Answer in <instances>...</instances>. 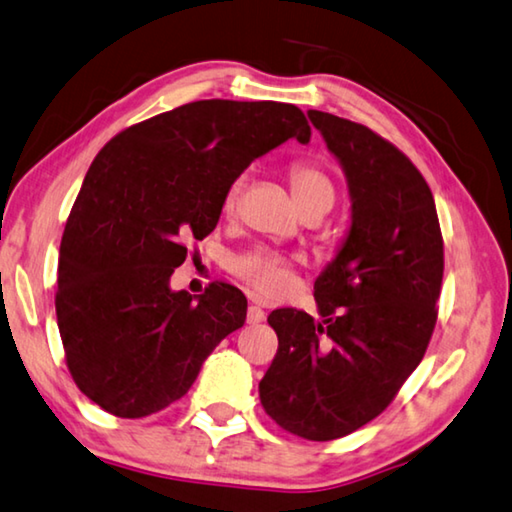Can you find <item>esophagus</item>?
<instances>
[{"instance_id":"34e87169","label":"esophagus","mask_w":512,"mask_h":512,"mask_svg":"<svg viewBox=\"0 0 512 512\" xmlns=\"http://www.w3.org/2000/svg\"><path fill=\"white\" fill-rule=\"evenodd\" d=\"M265 321V310L261 306H249L247 310V324L256 326V324H263Z\"/></svg>"}]
</instances>
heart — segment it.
<instances>
[{"instance_id": "b5f03b06", "label": "heart", "mask_w": 512, "mask_h": 512, "mask_svg": "<svg viewBox=\"0 0 512 512\" xmlns=\"http://www.w3.org/2000/svg\"><path fill=\"white\" fill-rule=\"evenodd\" d=\"M242 186H245V177H236L227 186L222 197V211L231 213L236 209V202L240 197ZM290 186L292 195L297 200L299 209L308 204H328L335 202V184L328 177L326 170H321L315 164H294L290 168ZM233 270L242 276L251 288H256L265 297H276L290 288L292 283V263L279 251H272L267 247H256L247 251V254L238 256L233 261Z\"/></svg>"}]
</instances>
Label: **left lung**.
Returning a JSON list of instances; mask_svg holds the SVG:
<instances>
[{"mask_svg":"<svg viewBox=\"0 0 512 512\" xmlns=\"http://www.w3.org/2000/svg\"><path fill=\"white\" fill-rule=\"evenodd\" d=\"M342 166L351 227L315 281L319 321L267 317L279 351L258 384L285 432L333 441L380 416L416 371L436 326L443 238L418 168L366 125L308 110Z\"/></svg>","mask_w":512,"mask_h":512,"instance_id":"left-lung-1","label":"left lung"}]
</instances>
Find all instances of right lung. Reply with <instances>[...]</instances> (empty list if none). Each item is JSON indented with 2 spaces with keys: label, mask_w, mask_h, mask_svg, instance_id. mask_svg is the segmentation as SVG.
<instances>
[{
  "label": "right lung",
  "mask_w": 512,
  "mask_h": 512,
  "mask_svg": "<svg viewBox=\"0 0 512 512\" xmlns=\"http://www.w3.org/2000/svg\"><path fill=\"white\" fill-rule=\"evenodd\" d=\"M297 105L195 101L132 125L98 152L60 242L56 315L71 378L119 418L166 409L206 357L245 324L227 283L170 288L186 242L215 229L222 197L251 161L310 141Z\"/></svg>",
  "instance_id": "add662e5"
}]
</instances>
